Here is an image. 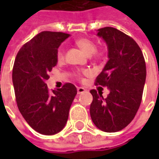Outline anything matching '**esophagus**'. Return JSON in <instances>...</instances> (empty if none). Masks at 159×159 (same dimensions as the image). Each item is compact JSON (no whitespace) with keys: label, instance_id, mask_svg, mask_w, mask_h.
Segmentation results:
<instances>
[{"label":"esophagus","instance_id":"obj_1","mask_svg":"<svg viewBox=\"0 0 159 159\" xmlns=\"http://www.w3.org/2000/svg\"><path fill=\"white\" fill-rule=\"evenodd\" d=\"M86 91V89H84V88H82V87H79V88H77V93L80 94V93H84Z\"/></svg>","mask_w":159,"mask_h":159}]
</instances>
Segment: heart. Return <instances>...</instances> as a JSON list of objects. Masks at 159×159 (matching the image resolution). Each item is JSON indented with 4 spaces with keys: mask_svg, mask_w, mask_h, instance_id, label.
I'll return each mask as SVG.
<instances>
[{
    "mask_svg": "<svg viewBox=\"0 0 159 159\" xmlns=\"http://www.w3.org/2000/svg\"><path fill=\"white\" fill-rule=\"evenodd\" d=\"M76 44L80 48L83 50V52L86 53L87 55H91L93 59H104V52L101 50H96V43L93 42V40L89 39V38H80L76 40ZM57 60L59 62H63L65 60V50L63 47H60L57 51ZM88 71H83V74H88ZM76 76L80 78L82 76V73H76Z\"/></svg>",
    "mask_w": 159,
    "mask_h": 159,
    "instance_id": "heart-1",
    "label": "heart"
}]
</instances>
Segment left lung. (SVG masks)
Masks as SVG:
<instances>
[{
	"label": "left lung",
	"instance_id": "left-lung-1",
	"mask_svg": "<svg viewBox=\"0 0 159 159\" xmlns=\"http://www.w3.org/2000/svg\"><path fill=\"white\" fill-rule=\"evenodd\" d=\"M97 31L107 42L109 60L95 85L107 87L110 93L104 98L100 91L90 90V116L98 129L113 133L128 126L136 115L146 82V62L141 49L130 36L112 27Z\"/></svg>",
	"mask_w": 159,
	"mask_h": 159
}]
</instances>
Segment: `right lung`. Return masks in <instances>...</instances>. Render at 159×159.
I'll list each match as a JSON object with an SVG mask.
<instances>
[{
  "mask_svg": "<svg viewBox=\"0 0 159 159\" xmlns=\"http://www.w3.org/2000/svg\"><path fill=\"white\" fill-rule=\"evenodd\" d=\"M69 34L42 31L24 44L12 68V83L20 113L36 132L52 135L64 129L76 94L72 83L50 92L46 80L57 65V51Z\"/></svg>",
  "mask_w": 159,
  "mask_h": 159,
  "instance_id": "add662e5",
  "label": "right lung"
}]
</instances>
